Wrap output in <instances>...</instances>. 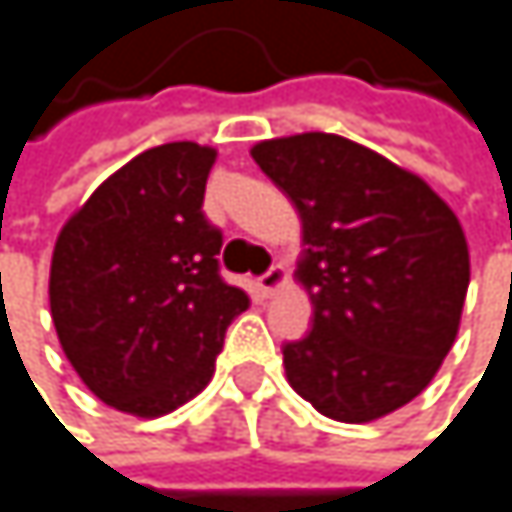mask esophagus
Listing matches in <instances>:
<instances>
[{
  "instance_id": "esophagus-1",
  "label": "esophagus",
  "mask_w": 512,
  "mask_h": 512,
  "mask_svg": "<svg viewBox=\"0 0 512 512\" xmlns=\"http://www.w3.org/2000/svg\"><path fill=\"white\" fill-rule=\"evenodd\" d=\"M285 285V270L282 267H270L264 276H258V291L264 294V297H270L273 291H279Z\"/></svg>"
}]
</instances>
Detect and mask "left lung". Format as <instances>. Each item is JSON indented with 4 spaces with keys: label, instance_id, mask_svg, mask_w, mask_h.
Returning a JSON list of instances; mask_svg holds the SVG:
<instances>
[{
    "label": "left lung",
    "instance_id": "8db88e82",
    "mask_svg": "<svg viewBox=\"0 0 512 512\" xmlns=\"http://www.w3.org/2000/svg\"><path fill=\"white\" fill-rule=\"evenodd\" d=\"M303 218L312 331L285 343L291 388L337 422L410 404L449 355L470 282L455 212L407 169L331 133L251 148Z\"/></svg>",
    "mask_w": 512,
    "mask_h": 512
}]
</instances>
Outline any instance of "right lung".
<instances>
[{
	"instance_id": "obj_1",
	"label": "right lung",
	"mask_w": 512,
	"mask_h": 512,
	"mask_svg": "<svg viewBox=\"0 0 512 512\" xmlns=\"http://www.w3.org/2000/svg\"><path fill=\"white\" fill-rule=\"evenodd\" d=\"M215 151H142L66 221L51 261L60 346L102 400L154 419L200 394L248 294L218 267L221 230L203 212Z\"/></svg>"
}]
</instances>
